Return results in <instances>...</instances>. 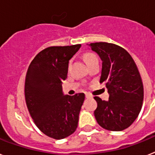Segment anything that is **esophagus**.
Masks as SVG:
<instances>
[{
    "label": "esophagus",
    "instance_id": "34e87169",
    "mask_svg": "<svg viewBox=\"0 0 155 155\" xmlns=\"http://www.w3.org/2000/svg\"><path fill=\"white\" fill-rule=\"evenodd\" d=\"M86 97H87V98H91L92 95H91V94L87 93V94H86Z\"/></svg>",
    "mask_w": 155,
    "mask_h": 155
}]
</instances>
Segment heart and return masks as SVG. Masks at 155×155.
<instances>
[{
    "label": "heart",
    "mask_w": 155,
    "mask_h": 155,
    "mask_svg": "<svg viewBox=\"0 0 155 155\" xmlns=\"http://www.w3.org/2000/svg\"><path fill=\"white\" fill-rule=\"evenodd\" d=\"M84 59L85 61V62L87 63V64H88L89 63H91V61H94V60L97 59L96 56L94 54L91 53H87L84 54Z\"/></svg>",
    "instance_id": "b5f03b06"
}]
</instances>
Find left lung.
<instances>
[{"label":"left lung","mask_w":155,"mask_h":155,"mask_svg":"<svg viewBox=\"0 0 155 155\" xmlns=\"http://www.w3.org/2000/svg\"><path fill=\"white\" fill-rule=\"evenodd\" d=\"M102 61L100 84L105 83L108 101L94 97L97 124L109 131H123L135 121L143 101V85L132 56L124 48L108 42L89 44Z\"/></svg>","instance_id":"8db88e82"}]
</instances>
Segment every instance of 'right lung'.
I'll use <instances>...</instances> for the list:
<instances>
[{
    "label": "right lung",
    "mask_w": 155,
    "mask_h": 155,
    "mask_svg": "<svg viewBox=\"0 0 155 155\" xmlns=\"http://www.w3.org/2000/svg\"><path fill=\"white\" fill-rule=\"evenodd\" d=\"M81 45L50 46L38 53L30 64L25 79V100L35 124L55 140L68 137L78 126L85 94L64 95L68 61Z\"/></svg>",
    "instance_id": "add662e5"
}]
</instances>
